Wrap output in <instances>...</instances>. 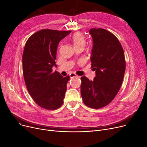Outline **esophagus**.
<instances>
[{"label": "esophagus", "instance_id": "34e87169", "mask_svg": "<svg viewBox=\"0 0 147 147\" xmlns=\"http://www.w3.org/2000/svg\"><path fill=\"white\" fill-rule=\"evenodd\" d=\"M69 77H70L71 78H78L79 76L75 73H71L70 74H69Z\"/></svg>", "mask_w": 147, "mask_h": 147}]
</instances>
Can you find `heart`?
<instances>
[{
	"label": "heart",
	"mask_w": 147,
	"mask_h": 147,
	"mask_svg": "<svg viewBox=\"0 0 147 147\" xmlns=\"http://www.w3.org/2000/svg\"><path fill=\"white\" fill-rule=\"evenodd\" d=\"M70 40L73 43L76 49L78 48L83 49L87 42L85 35L81 32L74 33L71 36Z\"/></svg>",
	"instance_id": "b5f03b06"
}]
</instances>
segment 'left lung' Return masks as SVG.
Returning a JSON list of instances; mask_svg holds the SVG:
<instances>
[{
	"instance_id": "left-lung-1",
	"label": "left lung",
	"mask_w": 147,
	"mask_h": 147,
	"mask_svg": "<svg viewBox=\"0 0 147 147\" xmlns=\"http://www.w3.org/2000/svg\"><path fill=\"white\" fill-rule=\"evenodd\" d=\"M89 33L94 43L91 67L96 77L92 81L82 77L80 92L84 104L99 109L109 105L117 95L124 78L126 61L122 46L112 33L94 28Z\"/></svg>"
}]
</instances>
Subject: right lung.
Segmentation results:
<instances>
[{
	"mask_svg": "<svg viewBox=\"0 0 147 147\" xmlns=\"http://www.w3.org/2000/svg\"><path fill=\"white\" fill-rule=\"evenodd\" d=\"M71 31L43 29L31 36L22 54V73L27 89L34 101L46 110L63 105L69 76L53 71L59 42Z\"/></svg>",
	"mask_w": 147,
	"mask_h": 147,
	"instance_id": "obj_1",
	"label": "right lung"
}]
</instances>
